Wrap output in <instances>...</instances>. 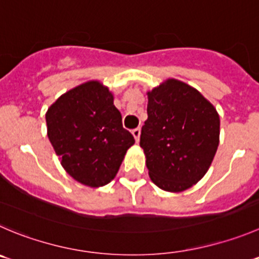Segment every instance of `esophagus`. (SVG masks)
Here are the masks:
<instances>
[{
  "label": "esophagus",
  "mask_w": 259,
  "mask_h": 259,
  "mask_svg": "<svg viewBox=\"0 0 259 259\" xmlns=\"http://www.w3.org/2000/svg\"><path fill=\"white\" fill-rule=\"evenodd\" d=\"M132 135H134L136 142H139L140 141V136H141V130H140V128H135L134 131H132Z\"/></svg>",
  "instance_id": "1"
}]
</instances>
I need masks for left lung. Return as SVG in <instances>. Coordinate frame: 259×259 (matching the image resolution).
Instances as JSON below:
<instances>
[{
  "label": "left lung",
  "instance_id": "obj_1",
  "mask_svg": "<svg viewBox=\"0 0 259 259\" xmlns=\"http://www.w3.org/2000/svg\"><path fill=\"white\" fill-rule=\"evenodd\" d=\"M140 146L152 183L183 192L201 181L220 142V117L197 89L168 78L147 91Z\"/></svg>",
  "mask_w": 259,
  "mask_h": 259
}]
</instances>
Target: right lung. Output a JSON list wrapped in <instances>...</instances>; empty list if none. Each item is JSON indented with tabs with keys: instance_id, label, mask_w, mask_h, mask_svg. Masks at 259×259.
Listing matches in <instances>:
<instances>
[{
	"instance_id": "right-lung-1",
	"label": "right lung",
	"mask_w": 259,
	"mask_h": 259,
	"mask_svg": "<svg viewBox=\"0 0 259 259\" xmlns=\"http://www.w3.org/2000/svg\"><path fill=\"white\" fill-rule=\"evenodd\" d=\"M113 102L109 88L91 80L66 91L46 113L47 135L61 165L91 188L114 179L135 144Z\"/></svg>"
}]
</instances>
